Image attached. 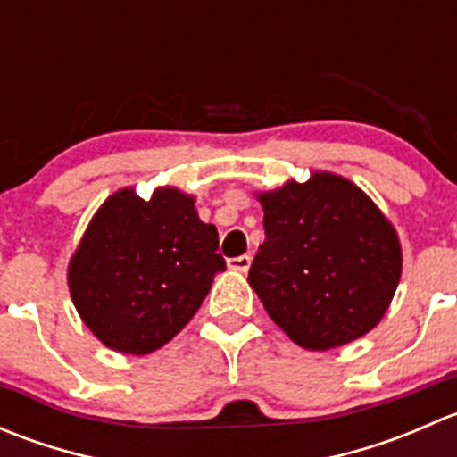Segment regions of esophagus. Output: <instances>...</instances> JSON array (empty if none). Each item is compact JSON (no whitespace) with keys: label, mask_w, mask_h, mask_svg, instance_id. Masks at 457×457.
<instances>
[{"label":"esophagus","mask_w":457,"mask_h":457,"mask_svg":"<svg viewBox=\"0 0 457 457\" xmlns=\"http://www.w3.org/2000/svg\"><path fill=\"white\" fill-rule=\"evenodd\" d=\"M250 265H252V258L250 256H237V258H229L228 261V267L229 270H234V271H241V274H245L247 270H250Z\"/></svg>","instance_id":"1"}]
</instances>
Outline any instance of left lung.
Here are the masks:
<instances>
[{"instance_id": "left-lung-1", "label": "left lung", "mask_w": 457, "mask_h": 457, "mask_svg": "<svg viewBox=\"0 0 457 457\" xmlns=\"http://www.w3.org/2000/svg\"><path fill=\"white\" fill-rule=\"evenodd\" d=\"M261 201L265 241L252 289L296 345L327 352L382 320L403 274L398 232L356 183L331 172L287 181Z\"/></svg>"}]
</instances>
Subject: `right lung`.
I'll list each match as a JSON object with an SVG mask.
<instances>
[{"label": "right lung", "instance_id": "right-lung-1", "mask_svg": "<svg viewBox=\"0 0 457 457\" xmlns=\"http://www.w3.org/2000/svg\"><path fill=\"white\" fill-rule=\"evenodd\" d=\"M195 203L170 186L147 201L123 187L95 212L68 262V289L105 347L132 356L161 349L225 270L219 232L203 223Z\"/></svg>", "mask_w": 457, "mask_h": 457}]
</instances>
